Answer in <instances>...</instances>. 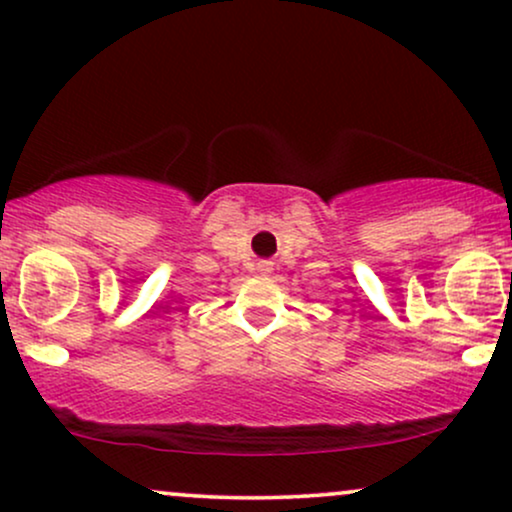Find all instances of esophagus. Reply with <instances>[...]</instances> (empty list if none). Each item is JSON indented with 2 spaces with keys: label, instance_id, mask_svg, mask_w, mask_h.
<instances>
[{
  "label": "esophagus",
  "instance_id": "1",
  "mask_svg": "<svg viewBox=\"0 0 512 512\" xmlns=\"http://www.w3.org/2000/svg\"><path fill=\"white\" fill-rule=\"evenodd\" d=\"M258 268H261L263 273H270V270H273V263H270V261H261V263H258Z\"/></svg>",
  "mask_w": 512,
  "mask_h": 512
}]
</instances>
